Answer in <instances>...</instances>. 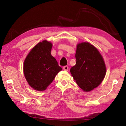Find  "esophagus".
<instances>
[{"label":"esophagus","instance_id":"1","mask_svg":"<svg viewBox=\"0 0 126 126\" xmlns=\"http://www.w3.org/2000/svg\"><path fill=\"white\" fill-rule=\"evenodd\" d=\"M63 69L65 70L66 71H68V69H69V67H68V66H64V67H63Z\"/></svg>","mask_w":126,"mask_h":126}]
</instances>
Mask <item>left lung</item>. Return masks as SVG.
<instances>
[{"instance_id":"1","label":"left lung","mask_w":126,"mask_h":126,"mask_svg":"<svg viewBox=\"0 0 126 126\" xmlns=\"http://www.w3.org/2000/svg\"><path fill=\"white\" fill-rule=\"evenodd\" d=\"M76 65L70 72L77 84L84 92H89L101 83L106 74L104 59L98 50L88 42L77 46Z\"/></svg>"}]
</instances>
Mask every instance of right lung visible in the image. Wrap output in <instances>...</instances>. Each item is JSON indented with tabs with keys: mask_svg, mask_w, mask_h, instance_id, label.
Listing matches in <instances>:
<instances>
[{
	"mask_svg": "<svg viewBox=\"0 0 126 126\" xmlns=\"http://www.w3.org/2000/svg\"><path fill=\"white\" fill-rule=\"evenodd\" d=\"M52 44L44 40L32 49L24 61L23 72L28 83L36 91H43L62 69L51 55Z\"/></svg>",
	"mask_w": 126,
	"mask_h": 126,
	"instance_id": "right-lung-1",
	"label": "right lung"
}]
</instances>
